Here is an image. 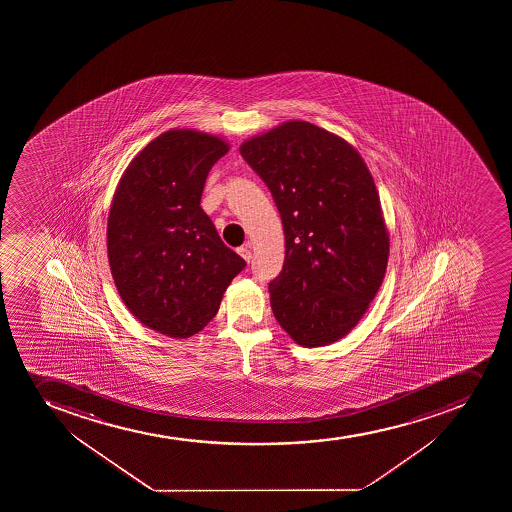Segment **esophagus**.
Returning <instances> with one entry per match:
<instances>
[{
	"instance_id": "obj_1",
	"label": "esophagus",
	"mask_w": 512,
	"mask_h": 512,
	"mask_svg": "<svg viewBox=\"0 0 512 512\" xmlns=\"http://www.w3.org/2000/svg\"><path fill=\"white\" fill-rule=\"evenodd\" d=\"M237 252L245 262H250V259H252V250H250V245H248V243L247 245H243V247L238 248Z\"/></svg>"
}]
</instances>
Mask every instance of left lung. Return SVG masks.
Masks as SVG:
<instances>
[{
	"label": "left lung",
	"mask_w": 512,
	"mask_h": 512,
	"mask_svg": "<svg viewBox=\"0 0 512 512\" xmlns=\"http://www.w3.org/2000/svg\"><path fill=\"white\" fill-rule=\"evenodd\" d=\"M240 153L284 225V269L269 285L275 319L302 347L334 344L359 324L387 270L374 178L347 140L302 120L248 138Z\"/></svg>",
	"instance_id": "left-lung-1"
}]
</instances>
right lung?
<instances>
[{"mask_svg": "<svg viewBox=\"0 0 512 512\" xmlns=\"http://www.w3.org/2000/svg\"><path fill=\"white\" fill-rule=\"evenodd\" d=\"M222 137L173 128L137 153L113 195L108 262L123 304L148 329L188 339L217 315L245 260L200 207Z\"/></svg>", "mask_w": 512, "mask_h": 512, "instance_id": "obj_1", "label": "right lung"}]
</instances>
